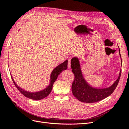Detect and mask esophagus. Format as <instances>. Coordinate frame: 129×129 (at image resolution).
Returning <instances> with one entry per match:
<instances>
[{"mask_svg":"<svg viewBox=\"0 0 129 129\" xmlns=\"http://www.w3.org/2000/svg\"><path fill=\"white\" fill-rule=\"evenodd\" d=\"M70 65H71V61H70V59H69L68 61V69H70Z\"/></svg>","mask_w":129,"mask_h":129,"instance_id":"esophagus-1","label":"esophagus"}]
</instances>
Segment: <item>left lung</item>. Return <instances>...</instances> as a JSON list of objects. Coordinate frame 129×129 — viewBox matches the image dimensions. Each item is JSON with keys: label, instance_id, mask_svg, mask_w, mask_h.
I'll return each mask as SVG.
<instances>
[{"label": "left lung", "instance_id": "obj_1", "mask_svg": "<svg viewBox=\"0 0 129 129\" xmlns=\"http://www.w3.org/2000/svg\"><path fill=\"white\" fill-rule=\"evenodd\" d=\"M119 53L121 57L119 48ZM71 68L75 76L72 86L73 94L79 101L86 103H96L110 95L116 88L121 75V70L118 78L110 87L96 88L90 86L84 78L77 57H73L72 59Z\"/></svg>", "mask_w": 129, "mask_h": 129}]
</instances>
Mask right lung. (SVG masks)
<instances>
[{"mask_svg": "<svg viewBox=\"0 0 129 129\" xmlns=\"http://www.w3.org/2000/svg\"><path fill=\"white\" fill-rule=\"evenodd\" d=\"M68 60H66L63 63H61L59 66H57L56 68H55L51 74L50 76V84L46 88L42 90L41 91H38L37 92H30L22 89L20 87H19L17 84L15 83L14 79H13L12 76H11V78L14 83L15 86L18 89V90L22 93V94L28 98L29 99H33L35 100H39L44 99V98L46 97L48 94L51 93L52 87L54 82L56 81L57 77L59 74L62 72L64 70H66L68 68Z\"/></svg>", "mask_w": 129, "mask_h": 129, "instance_id": "1", "label": "right lung"}]
</instances>
